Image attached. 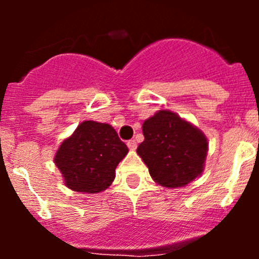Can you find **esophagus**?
Instances as JSON below:
<instances>
[{
    "label": "esophagus",
    "instance_id": "obj_1",
    "mask_svg": "<svg viewBox=\"0 0 259 259\" xmlns=\"http://www.w3.org/2000/svg\"><path fill=\"white\" fill-rule=\"evenodd\" d=\"M127 146H128V148H130V149H131V150H135V149H136V148H137V144H136V141H135V140H130V141H128V143H127Z\"/></svg>",
    "mask_w": 259,
    "mask_h": 259
}]
</instances>
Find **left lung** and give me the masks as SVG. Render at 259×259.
Segmentation results:
<instances>
[{
	"label": "left lung",
	"instance_id": "obj_1",
	"mask_svg": "<svg viewBox=\"0 0 259 259\" xmlns=\"http://www.w3.org/2000/svg\"><path fill=\"white\" fill-rule=\"evenodd\" d=\"M145 140L137 148L155 183L166 188L185 187L202 174L206 136L170 110H159L143 123Z\"/></svg>",
	"mask_w": 259,
	"mask_h": 259
}]
</instances>
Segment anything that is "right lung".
I'll return each mask as SVG.
<instances>
[{"label":"right lung","instance_id":"add662e5","mask_svg":"<svg viewBox=\"0 0 259 259\" xmlns=\"http://www.w3.org/2000/svg\"><path fill=\"white\" fill-rule=\"evenodd\" d=\"M128 148L110 124L85 120L62 141L54 163L66 187L81 193H98L115 179V168Z\"/></svg>","mask_w":259,"mask_h":259}]
</instances>
